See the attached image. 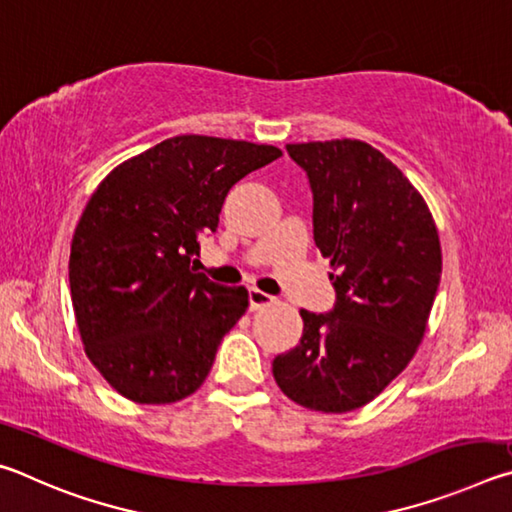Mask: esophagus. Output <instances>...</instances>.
Instances as JSON below:
<instances>
[{"label":"esophagus","instance_id":"esophagus-1","mask_svg":"<svg viewBox=\"0 0 512 512\" xmlns=\"http://www.w3.org/2000/svg\"><path fill=\"white\" fill-rule=\"evenodd\" d=\"M273 302V296H268V293L259 291V289H248V307L250 311H257V309H264Z\"/></svg>","mask_w":512,"mask_h":512}]
</instances>
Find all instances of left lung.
Instances as JSON below:
<instances>
[{"label": "left lung", "instance_id": "obj_1", "mask_svg": "<svg viewBox=\"0 0 512 512\" xmlns=\"http://www.w3.org/2000/svg\"><path fill=\"white\" fill-rule=\"evenodd\" d=\"M287 153L307 173L336 300L323 314L300 311V343L273 359V377L300 406L348 413L418 350L443 271L438 230L415 187L370 144H287Z\"/></svg>", "mask_w": 512, "mask_h": 512}]
</instances>
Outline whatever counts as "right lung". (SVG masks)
Instances as JSON below:
<instances>
[{"label":"right lung","mask_w":512,"mask_h":512,"mask_svg":"<svg viewBox=\"0 0 512 512\" xmlns=\"http://www.w3.org/2000/svg\"><path fill=\"white\" fill-rule=\"evenodd\" d=\"M277 146L178 135L110 173L76 225L69 289L90 361L137 404L192 395L248 309L192 262L219 228L225 196Z\"/></svg>","instance_id":"add662e5"}]
</instances>
